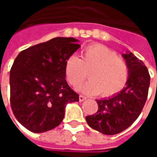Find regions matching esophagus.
Wrapping results in <instances>:
<instances>
[{
    "mask_svg": "<svg viewBox=\"0 0 157 157\" xmlns=\"http://www.w3.org/2000/svg\"><path fill=\"white\" fill-rule=\"evenodd\" d=\"M86 99V98L84 97V96H82V95L79 96V101H80V102H83V101H85Z\"/></svg>",
    "mask_w": 157,
    "mask_h": 157,
    "instance_id": "obj_1",
    "label": "esophagus"
}]
</instances>
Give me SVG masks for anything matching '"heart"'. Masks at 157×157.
Masks as SVG:
<instances>
[{
	"mask_svg": "<svg viewBox=\"0 0 157 157\" xmlns=\"http://www.w3.org/2000/svg\"><path fill=\"white\" fill-rule=\"evenodd\" d=\"M89 81L80 88L83 93L102 96L115 95L124 88L128 78L127 63L115 52L102 44L90 45L82 51L81 58L71 55L65 62L66 80L78 87L87 76Z\"/></svg>",
	"mask_w": 157,
	"mask_h": 157,
	"instance_id": "b5f03b06",
	"label": "heart"
}]
</instances>
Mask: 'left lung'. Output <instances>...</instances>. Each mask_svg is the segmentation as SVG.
I'll return each mask as SVG.
<instances>
[{
  "mask_svg": "<svg viewBox=\"0 0 157 157\" xmlns=\"http://www.w3.org/2000/svg\"><path fill=\"white\" fill-rule=\"evenodd\" d=\"M122 55L128 67L126 86L111 98L96 100L98 112L86 117L89 126L103 135H116L128 128L140 114L148 96L151 77L145 64L131 52Z\"/></svg>",
  "mask_w": 157,
  "mask_h": 157,
  "instance_id": "left-lung-1",
  "label": "left lung"
}]
</instances>
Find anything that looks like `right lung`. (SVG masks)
Returning <instances> with one entry per match:
<instances>
[{"label":"right lung","instance_id":"add662e5","mask_svg":"<svg viewBox=\"0 0 157 157\" xmlns=\"http://www.w3.org/2000/svg\"><path fill=\"white\" fill-rule=\"evenodd\" d=\"M74 38H55L19 53L10 71V101L17 121L33 133L55 128L65 106L79 95L65 80L67 59L81 45Z\"/></svg>","mask_w":157,"mask_h":157}]
</instances>
